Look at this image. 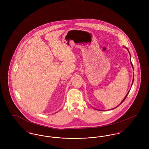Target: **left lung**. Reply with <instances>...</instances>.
Instances as JSON below:
<instances>
[{
  "label": "left lung",
  "instance_id": "left-lung-1",
  "mask_svg": "<svg viewBox=\"0 0 149 149\" xmlns=\"http://www.w3.org/2000/svg\"><path fill=\"white\" fill-rule=\"evenodd\" d=\"M125 48H126V49H127V50H128V52H129V54H130V52H129V50H128V49L127 48V47H125ZM130 60H131V56H130ZM131 65H132V68L134 69V68H133V65H132V63H131ZM134 77H133V80H132V84H131V86H132V84H133V82H134ZM130 91H129L127 93V94H126V95L125 96V97L124 98V99L122 100V101L121 102V103H120V104H119V105H118V106H117L116 107L114 108H112V109H114V108H116L118 107L120 105L121 103H122V102H123V101H124V100H125V99L126 98V97H127V95L128 94V93H129V92H130ZM94 109H95V108H94ZM98 111H100V110H99V109H98ZM101 111H102V110H101Z\"/></svg>",
  "mask_w": 149,
  "mask_h": 149
}]
</instances>
